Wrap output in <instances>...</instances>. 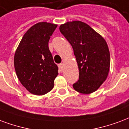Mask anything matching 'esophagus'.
Instances as JSON below:
<instances>
[{"label": "esophagus", "mask_w": 129, "mask_h": 129, "mask_svg": "<svg viewBox=\"0 0 129 129\" xmlns=\"http://www.w3.org/2000/svg\"><path fill=\"white\" fill-rule=\"evenodd\" d=\"M59 68H61V70H63V68H64V63H62L59 65Z\"/></svg>", "instance_id": "obj_1"}]
</instances>
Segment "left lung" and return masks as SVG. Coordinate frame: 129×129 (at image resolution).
<instances>
[{"label":"left lung","instance_id":"left-lung-1","mask_svg":"<svg viewBox=\"0 0 129 129\" xmlns=\"http://www.w3.org/2000/svg\"><path fill=\"white\" fill-rule=\"evenodd\" d=\"M59 30L72 46L79 68V79L73 84V87L83 94L96 91L109 72L110 53L107 42L81 21L62 24Z\"/></svg>","mask_w":129,"mask_h":129}]
</instances>
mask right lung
Returning <instances> with one entry per match:
<instances>
[{
	"label": "right lung",
	"instance_id": "obj_1",
	"mask_svg": "<svg viewBox=\"0 0 129 129\" xmlns=\"http://www.w3.org/2000/svg\"><path fill=\"white\" fill-rule=\"evenodd\" d=\"M57 24H35L22 38L14 55V68L21 84L30 93L42 96L52 90L58 75L48 48L50 36Z\"/></svg>",
	"mask_w": 129,
	"mask_h": 129
}]
</instances>
